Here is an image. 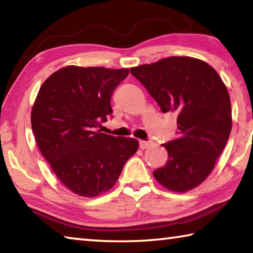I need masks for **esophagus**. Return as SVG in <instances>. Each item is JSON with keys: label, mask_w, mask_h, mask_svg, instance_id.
<instances>
[{"label": "esophagus", "mask_w": 253, "mask_h": 253, "mask_svg": "<svg viewBox=\"0 0 253 253\" xmlns=\"http://www.w3.org/2000/svg\"><path fill=\"white\" fill-rule=\"evenodd\" d=\"M151 146V143L146 142V140H139V147L142 149H146Z\"/></svg>", "instance_id": "34e87169"}]
</instances>
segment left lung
<instances>
[{"label": "left lung", "instance_id": "obj_1", "mask_svg": "<svg viewBox=\"0 0 253 253\" xmlns=\"http://www.w3.org/2000/svg\"><path fill=\"white\" fill-rule=\"evenodd\" d=\"M163 113L177 114L178 137L163 144L169 160L154 170L163 186L186 192L200 185L228 142L232 117L230 96L219 74L202 60L169 57L131 68Z\"/></svg>", "mask_w": 253, "mask_h": 253}]
</instances>
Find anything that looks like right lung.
I'll return each instance as SVG.
<instances>
[{
  "label": "right lung",
  "instance_id": "right-lung-1",
  "mask_svg": "<svg viewBox=\"0 0 253 253\" xmlns=\"http://www.w3.org/2000/svg\"><path fill=\"white\" fill-rule=\"evenodd\" d=\"M128 69L61 68L41 85L31 111L38 146L63 185L93 198L115 185L138 140L100 132L110 99Z\"/></svg>",
  "mask_w": 253,
  "mask_h": 253
}]
</instances>
